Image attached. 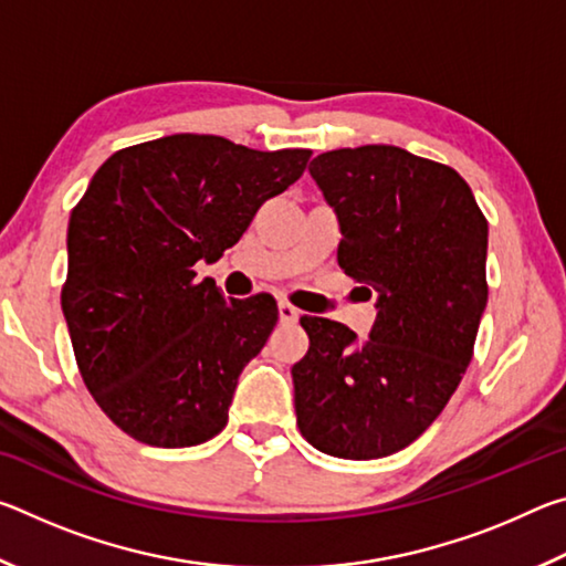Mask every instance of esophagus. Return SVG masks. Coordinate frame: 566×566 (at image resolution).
Instances as JSON below:
<instances>
[{"label": "esophagus", "instance_id": "1", "mask_svg": "<svg viewBox=\"0 0 566 566\" xmlns=\"http://www.w3.org/2000/svg\"><path fill=\"white\" fill-rule=\"evenodd\" d=\"M300 310L296 306H292L290 302H280V319L282 324H294L296 319H300Z\"/></svg>", "mask_w": 566, "mask_h": 566}]
</instances>
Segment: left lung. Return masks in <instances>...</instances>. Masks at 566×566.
I'll use <instances>...</instances> for the list:
<instances>
[{
    "mask_svg": "<svg viewBox=\"0 0 566 566\" xmlns=\"http://www.w3.org/2000/svg\"><path fill=\"white\" fill-rule=\"evenodd\" d=\"M310 175L339 219L337 262L377 292V319L364 342L300 319L310 352L292 367L296 424L324 454L379 459L442 415L472 361L490 229L452 167L407 149L324 151Z\"/></svg>",
    "mask_w": 566,
    "mask_h": 566,
    "instance_id": "1",
    "label": "left lung"
}]
</instances>
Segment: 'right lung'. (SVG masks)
Masks as SVG:
<instances>
[{
	"mask_svg": "<svg viewBox=\"0 0 566 566\" xmlns=\"http://www.w3.org/2000/svg\"><path fill=\"white\" fill-rule=\"evenodd\" d=\"M310 157L171 134L114 151L92 177L66 229L62 312L84 385L122 432L175 449L227 427L280 310L272 294L227 302L195 264L234 247Z\"/></svg>",
	"mask_w": 566,
	"mask_h": 566,
	"instance_id": "right-lung-1",
	"label": "right lung"
}]
</instances>
